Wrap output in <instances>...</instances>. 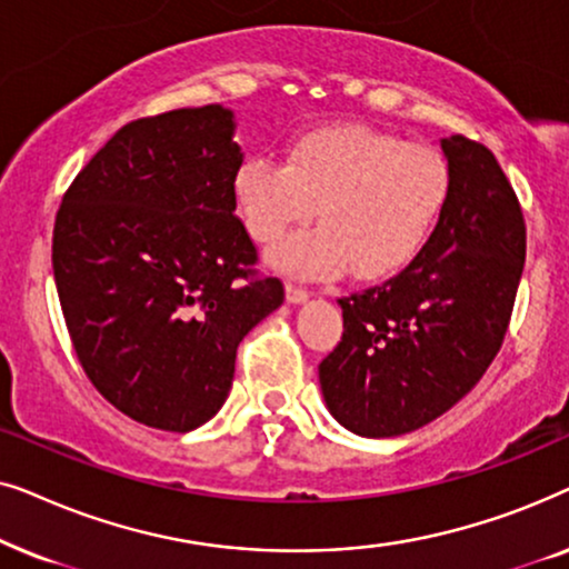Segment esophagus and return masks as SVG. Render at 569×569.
Segmentation results:
<instances>
[{
	"label": "esophagus",
	"instance_id": "34e87169",
	"mask_svg": "<svg viewBox=\"0 0 569 569\" xmlns=\"http://www.w3.org/2000/svg\"><path fill=\"white\" fill-rule=\"evenodd\" d=\"M284 292H287V300L295 302V306H298V302H306L310 298V292L306 290V287H300V284H295V282H287L284 284Z\"/></svg>",
	"mask_w": 569,
	"mask_h": 569
}]
</instances>
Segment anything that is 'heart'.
<instances>
[{
    "mask_svg": "<svg viewBox=\"0 0 569 569\" xmlns=\"http://www.w3.org/2000/svg\"><path fill=\"white\" fill-rule=\"evenodd\" d=\"M450 166L438 147L388 131L339 123L308 131L287 150V162L248 158L232 178V197L248 236L277 248L287 274L323 279L347 267L360 279L399 274L438 228L450 199Z\"/></svg>",
    "mask_w": 569,
    "mask_h": 569,
    "instance_id": "b5f03b06",
    "label": "heart"
}]
</instances>
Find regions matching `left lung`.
Wrapping results in <instances>:
<instances>
[{"mask_svg": "<svg viewBox=\"0 0 569 569\" xmlns=\"http://www.w3.org/2000/svg\"><path fill=\"white\" fill-rule=\"evenodd\" d=\"M450 199L415 261L339 298L345 333L318 365L323 399L365 438H393L463 399L500 352L526 261V220L485 144L442 139Z\"/></svg>", "mask_w": 569, "mask_h": 569, "instance_id": "1", "label": "left lung"}]
</instances>
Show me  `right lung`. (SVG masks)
Masks as SVG:
<instances>
[{
  "mask_svg": "<svg viewBox=\"0 0 569 569\" xmlns=\"http://www.w3.org/2000/svg\"><path fill=\"white\" fill-rule=\"evenodd\" d=\"M240 166L228 108L144 116L92 154L53 222L77 360L106 401L154 430L214 417L238 345L284 300L236 214Z\"/></svg>",
  "mask_w": 569,
  "mask_h": 569,
  "instance_id": "right-lung-1",
  "label": "right lung"
}]
</instances>
